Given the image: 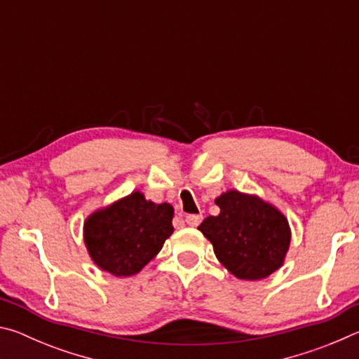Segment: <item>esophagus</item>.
<instances>
[{
  "instance_id": "esophagus-1",
  "label": "esophagus",
  "mask_w": 359,
  "mask_h": 359,
  "mask_svg": "<svg viewBox=\"0 0 359 359\" xmlns=\"http://www.w3.org/2000/svg\"><path fill=\"white\" fill-rule=\"evenodd\" d=\"M185 222L187 224H190V226H198V224L203 222V215H187Z\"/></svg>"
}]
</instances>
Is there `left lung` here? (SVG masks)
Here are the masks:
<instances>
[{"mask_svg": "<svg viewBox=\"0 0 359 359\" xmlns=\"http://www.w3.org/2000/svg\"><path fill=\"white\" fill-rule=\"evenodd\" d=\"M217 217H208L198 229L208 238L220 263L242 280H259L283 264L291 231L274 205L258 196L229 190L215 199Z\"/></svg>", "mask_w": 359, "mask_h": 359, "instance_id": "obj_1", "label": "left lung"}]
</instances>
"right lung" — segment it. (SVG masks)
<instances>
[{"instance_id": "obj_1", "label": "right lung", "mask_w": 359, "mask_h": 359, "mask_svg": "<svg viewBox=\"0 0 359 359\" xmlns=\"http://www.w3.org/2000/svg\"><path fill=\"white\" fill-rule=\"evenodd\" d=\"M172 217L171 204H155L141 191H133L87 218L85 245L102 271L117 277L135 276L172 234Z\"/></svg>"}]
</instances>
